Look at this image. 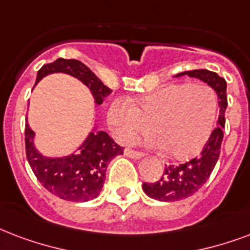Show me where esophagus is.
Listing matches in <instances>:
<instances>
[{
  "instance_id": "obj_1",
  "label": "esophagus",
  "mask_w": 250,
  "mask_h": 250,
  "mask_svg": "<svg viewBox=\"0 0 250 250\" xmlns=\"http://www.w3.org/2000/svg\"><path fill=\"white\" fill-rule=\"evenodd\" d=\"M125 155L131 157V159H140L142 157V152H139V150H135V149H127L125 150Z\"/></svg>"
}]
</instances>
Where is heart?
<instances>
[{"mask_svg": "<svg viewBox=\"0 0 250 250\" xmlns=\"http://www.w3.org/2000/svg\"><path fill=\"white\" fill-rule=\"evenodd\" d=\"M218 111L215 91L202 83H170L139 100L115 101L107 112L114 135L131 143L149 131L173 159L197 155L208 140Z\"/></svg>", "mask_w": 250, "mask_h": 250, "instance_id": "heart-1", "label": "heart"}]
</instances>
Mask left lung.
I'll return each instance as SVG.
<instances>
[{
  "label": "left lung",
  "mask_w": 250,
  "mask_h": 250,
  "mask_svg": "<svg viewBox=\"0 0 250 250\" xmlns=\"http://www.w3.org/2000/svg\"><path fill=\"white\" fill-rule=\"evenodd\" d=\"M184 74L202 80L203 83H208L209 86L216 91L219 107H220L218 127L211 132L201 155L180 165H167L159 181L143 184L144 193L156 201L176 202L191 197L206 184V181L208 180L220 155V146H222L223 135H224L223 127L226 125L224 114H226L227 104H228L226 80L222 79L215 72H209L207 69L182 72L177 74L176 77H180Z\"/></svg>",
  "instance_id": "1"
}]
</instances>
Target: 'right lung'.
<instances>
[{"label": "right lung", "instance_id": "1", "mask_svg": "<svg viewBox=\"0 0 250 250\" xmlns=\"http://www.w3.org/2000/svg\"><path fill=\"white\" fill-rule=\"evenodd\" d=\"M68 73L83 81L101 104L111 89L104 85L85 64L74 59H57L42 66L36 83L49 73ZM34 131L26 123L24 146L26 156L38 181L49 193L69 202H86L98 197L104 186L108 163L115 156L123 155V146H118L104 131H93L87 136L77 155L62 159H48L42 156L32 143Z\"/></svg>", "mask_w": 250, "mask_h": 250}]
</instances>
